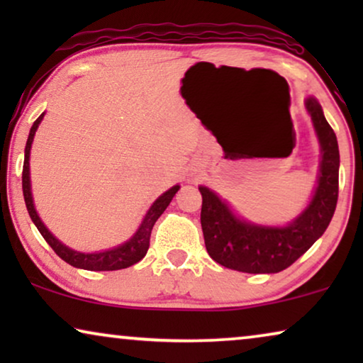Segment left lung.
Returning <instances> with one entry per match:
<instances>
[{"label": "left lung", "instance_id": "left-lung-1", "mask_svg": "<svg viewBox=\"0 0 363 363\" xmlns=\"http://www.w3.org/2000/svg\"><path fill=\"white\" fill-rule=\"evenodd\" d=\"M306 107L322 148L319 185L311 205L289 226H256L242 221L215 193L200 186L205 246L218 264L250 274L279 272L299 259L329 226L339 198V145L320 104L309 97Z\"/></svg>", "mask_w": 363, "mask_h": 363}]
</instances>
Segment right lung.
Instances as JSON below:
<instances>
[{
  "instance_id": "add662e5",
  "label": "right lung",
  "mask_w": 363,
  "mask_h": 363,
  "mask_svg": "<svg viewBox=\"0 0 363 363\" xmlns=\"http://www.w3.org/2000/svg\"><path fill=\"white\" fill-rule=\"evenodd\" d=\"M44 113H41L36 118V122L33 123L31 130H29V137L26 142V148H24V163H23V195H24V203H26L28 213L31 216V220L36 228L41 233L44 240L49 246L52 247L54 252L74 267H81V269L87 271H117V269H125V267L135 264L142 259L143 256L147 255L148 246H150V235L152 228L155 225V221L160 218L163 211L167 210V206L170 205V201L175 196V193L180 190V186H173L170 190L163 193V195L158 198V200L153 203L150 210L143 218L140 228L138 231L130 238L125 245L113 247V250L104 251V252H94V255H84V252H77L74 250H69L67 246H64L62 242H59L56 238H54L51 233L48 231V228L43 225V221L39 220L36 210H34L33 205V196H31V185H29V152H31V143L34 138V133L38 130V125L41 123Z\"/></svg>"
}]
</instances>
